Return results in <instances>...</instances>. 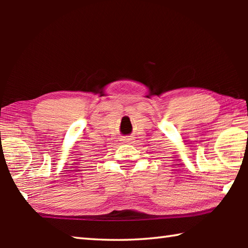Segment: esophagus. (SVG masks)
I'll return each instance as SVG.
<instances>
[{
    "mask_svg": "<svg viewBox=\"0 0 248 248\" xmlns=\"http://www.w3.org/2000/svg\"><path fill=\"white\" fill-rule=\"evenodd\" d=\"M123 141L124 142V143H131L132 139H131V138H124Z\"/></svg>",
    "mask_w": 248,
    "mask_h": 248,
    "instance_id": "1",
    "label": "esophagus"
}]
</instances>
